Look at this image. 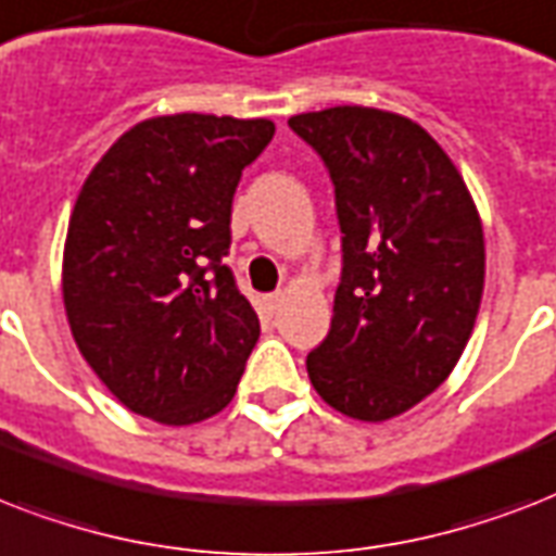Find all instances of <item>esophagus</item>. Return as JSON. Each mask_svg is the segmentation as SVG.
Here are the masks:
<instances>
[{
	"mask_svg": "<svg viewBox=\"0 0 556 556\" xmlns=\"http://www.w3.org/2000/svg\"><path fill=\"white\" fill-rule=\"evenodd\" d=\"M282 300H286V296H282V291H274V294L265 296V308H268L270 314L279 312V305H282Z\"/></svg>",
	"mask_w": 556,
	"mask_h": 556,
	"instance_id": "obj_1",
	"label": "esophagus"
}]
</instances>
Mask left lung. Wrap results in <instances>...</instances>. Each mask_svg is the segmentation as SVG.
Masks as SVG:
<instances>
[{
	"mask_svg": "<svg viewBox=\"0 0 556 556\" xmlns=\"http://www.w3.org/2000/svg\"><path fill=\"white\" fill-rule=\"evenodd\" d=\"M288 126L329 169L343 233L331 329L308 378L338 413L387 421L465 352L484 288L482 222L447 152L406 117L334 106Z\"/></svg>",
	"mask_w": 556,
	"mask_h": 556,
	"instance_id": "left-lung-1",
	"label": "left lung"
}]
</instances>
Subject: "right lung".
Here are the masks:
<instances>
[{"label":"right lung","instance_id":"right-lung-1","mask_svg":"<svg viewBox=\"0 0 556 556\" xmlns=\"http://www.w3.org/2000/svg\"><path fill=\"white\" fill-rule=\"evenodd\" d=\"M270 138L265 117H152L86 178L65 236V314L132 413L181 427L230 404L260 317L222 260L236 185Z\"/></svg>","mask_w":556,"mask_h":556}]
</instances>
